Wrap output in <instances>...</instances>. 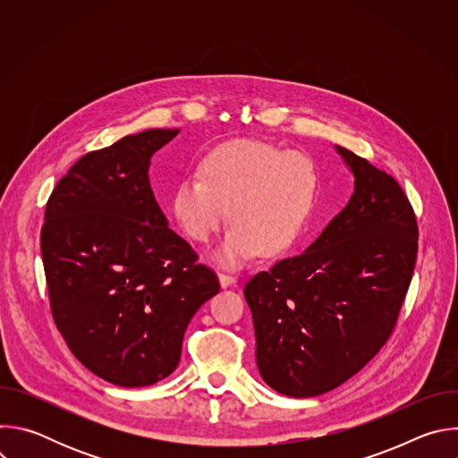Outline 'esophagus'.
I'll return each mask as SVG.
<instances>
[{
  "instance_id": "34e87169",
  "label": "esophagus",
  "mask_w": 458,
  "mask_h": 458,
  "mask_svg": "<svg viewBox=\"0 0 458 458\" xmlns=\"http://www.w3.org/2000/svg\"><path fill=\"white\" fill-rule=\"evenodd\" d=\"M217 277H219V284H221V288H230V286H233V284H235V277H233V276H230V274L219 272V274H217Z\"/></svg>"
}]
</instances>
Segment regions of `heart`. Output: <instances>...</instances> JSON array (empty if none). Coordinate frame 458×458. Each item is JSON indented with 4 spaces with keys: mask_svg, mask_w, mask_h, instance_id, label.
<instances>
[{
    "mask_svg": "<svg viewBox=\"0 0 458 458\" xmlns=\"http://www.w3.org/2000/svg\"><path fill=\"white\" fill-rule=\"evenodd\" d=\"M317 172L299 152L239 140L210 150L199 175L174 190L170 212L195 242H208L230 214V230L216 250L226 267H241L259 250L279 255L299 237L313 205Z\"/></svg>",
    "mask_w": 458,
    "mask_h": 458,
    "instance_id": "obj_1",
    "label": "heart"
}]
</instances>
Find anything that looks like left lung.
<instances>
[{
	"mask_svg": "<svg viewBox=\"0 0 458 458\" xmlns=\"http://www.w3.org/2000/svg\"><path fill=\"white\" fill-rule=\"evenodd\" d=\"M355 177L348 205L301 253L244 286L263 380L288 397L335 389L386 344L411 283L417 219L399 182L335 147Z\"/></svg>",
	"mask_w": 458,
	"mask_h": 458,
	"instance_id": "1",
	"label": "left lung"
}]
</instances>
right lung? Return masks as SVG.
Here are the masks:
<instances>
[{
    "instance_id": "1",
    "label": "right lung",
    "mask_w": 458,
    "mask_h": 458,
    "mask_svg": "<svg viewBox=\"0 0 458 458\" xmlns=\"http://www.w3.org/2000/svg\"><path fill=\"white\" fill-rule=\"evenodd\" d=\"M179 128H152L89 152L50 193L41 257L54 322L74 357L123 387L168 377L216 274L168 228L152 156Z\"/></svg>"
}]
</instances>
